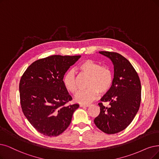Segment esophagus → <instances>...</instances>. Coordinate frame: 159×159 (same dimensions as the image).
<instances>
[{"label": "esophagus", "mask_w": 159, "mask_h": 159, "mask_svg": "<svg viewBox=\"0 0 159 159\" xmlns=\"http://www.w3.org/2000/svg\"><path fill=\"white\" fill-rule=\"evenodd\" d=\"M91 104H81L80 105V107H89Z\"/></svg>", "instance_id": "esophagus-1"}]
</instances>
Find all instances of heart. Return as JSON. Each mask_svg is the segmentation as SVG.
I'll return each instance as SVG.
<instances>
[{"instance_id": "b5f03b06", "label": "heart", "mask_w": 159, "mask_h": 159, "mask_svg": "<svg viewBox=\"0 0 159 159\" xmlns=\"http://www.w3.org/2000/svg\"><path fill=\"white\" fill-rule=\"evenodd\" d=\"M80 73L89 76L87 89L80 90L75 95V100L80 103H89L94 100L98 93L104 94L108 91L113 84V75L111 70L107 66H102L98 62L92 59L82 61L78 67ZM66 89L75 93L78 89L77 81L74 70L68 71L63 78Z\"/></svg>"}]
</instances>
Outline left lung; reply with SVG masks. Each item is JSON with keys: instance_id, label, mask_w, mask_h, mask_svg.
<instances>
[{"instance_id": "8db88e82", "label": "left lung", "mask_w": 159, "mask_h": 159, "mask_svg": "<svg viewBox=\"0 0 159 159\" xmlns=\"http://www.w3.org/2000/svg\"><path fill=\"white\" fill-rule=\"evenodd\" d=\"M99 53L111 60L114 78L111 89L98 103L100 111L94 123L104 133L116 134L127 127L136 115L141 102V82L134 68L123 56L116 52ZM104 102L109 106H104Z\"/></svg>"}]
</instances>
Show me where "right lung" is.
Returning <instances> with one entry per match:
<instances>
[{"instance_id":"1","label":"right lung","mask_w":159,"mask_h":159,"mask_svg":"<svg viewBox=\"0 0 159 159\" xmlns=\"http://www.w3.org/2000/svg\"><path fill=\"white\" fill-rule=\"evenodd\" d=\"M80 55H52L34 61L20 82V103L25 116L41 134L57 136L70 125L79 104L72 100L63 84L64 75Z\"/></svg>"}]
</instances>
